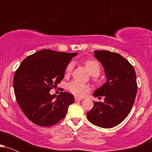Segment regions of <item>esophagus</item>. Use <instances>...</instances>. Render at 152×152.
I'll list each match as a JSON object with an SVG mask.
<instances>
[{
  "label": "esophagus",
  "mask_w": 152,
  "mask_h": 152,
  "mask_svg": "<svg viewBox=\"0 0 152 152\" xmlns=\"http://www.w3.org/2000/svg\"><path fill=\"white\" fill-rule=\"evenodd\" d=\"M82 99L81 98H78V97H75V101L76 102H79V101H81Z\"/></svg>",
  "instance_id": "34e87169"
}]
</instances>
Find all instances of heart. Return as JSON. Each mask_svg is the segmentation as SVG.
Instances as JSON below:
<instances>
[{"instance_id":"obj_1","label":"heart","mask_w":152,"mask_h":152,"mask_svg":"<svg viewBox=\"0 0 152 152\" xmlns=\"http://www.w3.org/2000/svg\"><path fill=\"white\" fill-rule=\"evenodd\" d=\"M85 66L88 70V73L93 76H98L101 73L102 67H101L100 64L97 61L94 60V59H88L86 60L84 63ZM73 63H69L66 68L65 74L66 76H69L71 74L72 71ZM67 88L71 94H74V96L78 97H81L85 95V94L89 90V86L88 85L84 84V83H80V82L76 81H71L70 83H68Z\"/></svg>"}]
</instances>
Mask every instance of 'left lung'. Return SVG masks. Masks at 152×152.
<instances>
[{
    "label": "left lung",
    "instance_id": "obj_1",
    "mask_svg": "<svg viewBox=\"0 0 152 152\" xmlns=\"http://www.w3.org/2000/svg\"><path fill=\"white\" fill-rule=\"evenodd\" d=\"M94 57L104 66L107 81L93 96L104 102H94L87 112L91 123L102 128L117 126L130 113L137 93V76L133 66L120 54L109 50H94Z\"/></svg>",
    "mask_w": 152,
    "mask_h": 152
}]
</instances>
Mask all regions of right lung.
Here are the masks:
<instances>
[{
  "mask_svg": "<svg viewBox=\"0 0 152 152\" xmlns=\"http://www.w3.org/2000/svg\"><path fill=\"white\" fill-rule=\"evenodd\" d=\"M78 53H68L43 49L28 56L21 62L13 77L18 104L35 124L50 126L66 116L74 97L68 92L58 96L50 89L64 77L66 68Z\"/></svg>",
  "mask_w": 152,
  "mask_h": 152,
  "instance_id": "right-lung-1",
  "label": "right lung"
}]
</instances>
